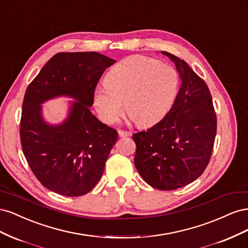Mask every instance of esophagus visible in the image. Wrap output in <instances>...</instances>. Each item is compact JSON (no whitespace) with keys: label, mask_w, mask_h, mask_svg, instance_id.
Returning <instances> with one entry per match:
<instances>
[{"label":"esophagus","mask_w":248,"mask_h":248,"mask_svg":"<svg viewBox=\"0 0 248 248\" xmlns=\"http://www.w3.org/2000/svg\"><path fill=\"white\" fill-rule=\"evenodd\" d=\"M118 133H119V137H121V138H126V137H129L130 136V133L128 131L121 130V129L118 130Z\"/></svg>","instance_id":"34e87169"}]
</instances>
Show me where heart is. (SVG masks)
I'll use <instances>...</instances> for the list:
<instances>
[{"instance_id": "1", "label": "heart", "mask_w": 248, "mask_h": 248, "mask_svg": "<svg viewBox=\"0 0 248 248\" xmlns=\"http://www.w3.org/2000/svg\"><path fill=\"white\" fill-rule=\"evenodd\" d=\"M107 84L97 87L94 103L106 123L116 122L124 108L139 126L158 122L171 108L180 86L177 70L158 60L131 56L108 71Z\"/></svg>"}]
</instances>
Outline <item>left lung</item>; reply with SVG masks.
<instances>
[{
    "mask_svg": "<svg viewBox=\"0 0 248 248\" xmlns=\"http://www.w3.org/2000/svg\"><path fill=\"white\" fill-rule=\"evenodd\" d=\"M181 78V87L171 108L146 131L134 133V164L154 188L174 190L193 182L211 158L217 129L211 93L183 60L162 51Z\"/></svg>",
    "mask_w": 248,
    "mask_h": 248,
    "instance_id": "1",
    "label": "left lung"
}]
</instances>
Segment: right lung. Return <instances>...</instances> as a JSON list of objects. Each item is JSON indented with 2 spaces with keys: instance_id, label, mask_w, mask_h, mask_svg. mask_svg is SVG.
Segmentation results:
<instances>
[{
  "instance_id": "right-lung-1",
  "label": "right lung",
  "mask_w": 248,
  "mask_h": 248,
  "mask_svg": "<svg viewBox=\"0 0 248 248\" xmlns=\"http://www.w3.org/2000/svg\"><path fill=\"white\" fill-rule=\"evenodd\" d=\"M116 61L96 51L59 52L27 88L21 109V149L30 169L46 188L67 197L91 191L103 174L118 132L92 115L95 88ZM74 102L64 124L43 121L40 104L57 95Z\"/></svg>"
}]
</instances>
